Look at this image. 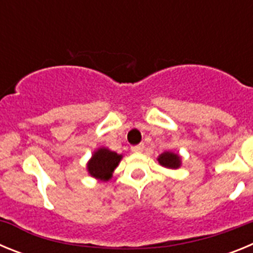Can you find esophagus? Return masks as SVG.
Segmentation results:
<instances>
[{
    "label": "esophagus",
    "instance_id": "1",
    "mask_svg": "<svg viewBox=\"0 0 253 253\" xmlns=\"http://www.w3.org/2000/svg\"><path fill=\"white\" fill-rule=\"evenodd\" d=\"M143 149H144V144H138V146L131 147V152H135V153H138V152H142Z\"/></svg>",
    "mask_w": 253,
    "mask_h": 253
}]
</instances>
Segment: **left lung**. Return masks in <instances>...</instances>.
<instances>
[{
	"label": "left lung",
	"instance_id": "obj_1",
	"mask_svg": "<svg viewBox=\"0 0 253 253\" xmlns=\"http://www.w3.org/2000/svg\"><path fill=\"white\" fill-rule=\"evenodd\" d=\"M160 165L167 167V169H178L181 166V158L178 154L172 152H163L157 158Z\"/></svg>",
	"mask_w": 253,
	"mask_h": 253
}]
</instances>
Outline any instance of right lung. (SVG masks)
I'll return each mask as SVG.
<instances>
[{
    "mask_svg": "<svg viewBox=\"0 0 253 253\" xmlns=\"http://www.w3.org/2000/svg\"><path fill=\"white\" fill-rule=\"evenodd\" d=\"M122 158V154H118L116 152L107 148H99L93 152L92 157L87 163V171L97 180H110L114 169L118 167Z\"/></svg>",
    "mask_w": 253,
    "mask_h": 253,
    "instance_id": "add662e5",
    "label": "right lung"
}]
</instances>
